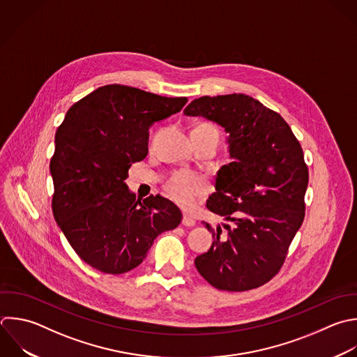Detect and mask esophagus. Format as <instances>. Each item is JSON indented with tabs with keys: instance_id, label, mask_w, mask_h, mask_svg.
Returning a JSON list of instances; mask_svg holds the SVG:
<instances>
[{
	"instance_id": "obj_1",
	"label": "esophagus",
	"mask_w": 357,
	"mask_h": 357,
	"mask_svg": "<svg viewBox=\"0 0 357 357\" xmlns=\"http://www.w3.org/2000/svg\"><path fill=\"white\" fill-rule=\"evenodd\" d=\"M181 225L185 226V227H192V226L195 225V220H194L191 216L184 215V216H183V220H181Z\"/></svg>"
}]
</instances>
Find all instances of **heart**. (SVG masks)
<instances>
[{"label": "heart", "mask_w": 357, "mask_h": 357, "mask_svg": "<svg viewBox=\"0 0 357 357\" xmlns=\"http://www.w3.org/2000/svg\"><path fill=\"white\" fill-rule=\"evenodd\" d=\"M199 127L218 132L216 128L209 124H202ZM166 191L177 204L183 206H192L197 201L208 194L209 184L201 176L192 174L190 172H178L166 184Z\"/></svg>", "instance_id": "heart-1"}]
</instances>
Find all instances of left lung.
I'll return each mask as SVG.
<instances>
[{
    "instance_id": "1",
    "label": "left lung",
    "mask_w": 357,
    "mask_h": 357,
    "mask_svg": "<svg viewBox=\"0 0 357 357\" xmlns=\"http://www.w3.org/2000/svg\"><path fill=\"white\" fill-rule=\"evenodd\" d=\"M229 134L231 162L218 172L206 208L231 222L205 227L213 241L195 258L198 272L216 289L244 291L271 280L304 219L308 170L289 124L243 93L202 96L184 110Z\"/></svg>"
}]
</instances>
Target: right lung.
<instances>
[{"label":"right lung","instance_id":"add662e5","mask_svg":"<svg viewBox=\"0 0 357 357\" xmlns=\"http://www.w3.org/2000/svg\"><path fill=\"white\" fill-rule=\"evenodd\" d=\"M187 98H165L124 85L98 88L66 114L50 162L53 213L71 247L92 268L112 275L137 268L153 240L181 222L160 195L141 202L126 178L148 155L149 128Z\"/></svg>","mask_w":357,"mask_h":357}]
</instances>
